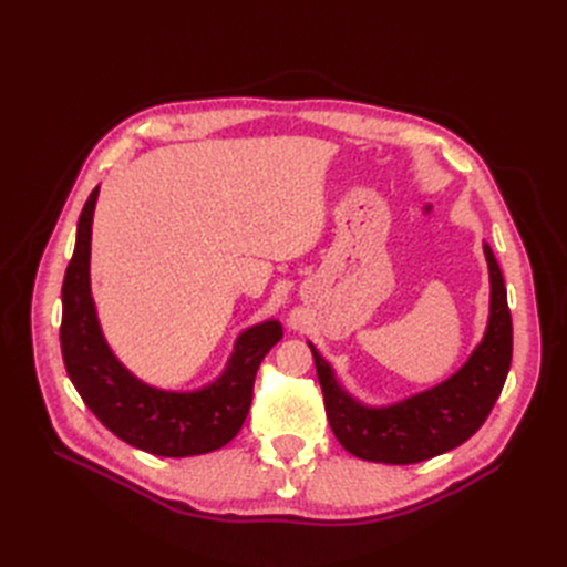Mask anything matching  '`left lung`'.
Returning <instances> with one entry per match:
<instances>
[{"mask_svg":"<svg viewBox=\"0 0 567 567\" xmlns=\"http://www.w3.org/2000/svg\"><path fill=\"white\" fill-rule=\"evenodd\" d=\"M483 250L489 268L485 336L466 363L432 389L393 404H363L344 391L331 363L308 342L326 415L344 451L368 462L415 464L457 449L487 421L511 370L513 319L498 261L487 244H483Z\"/></svg>","mask_w":567,"mask_h":567,"instance_id":"8db88e82","label":"left lung"}]
</instances>
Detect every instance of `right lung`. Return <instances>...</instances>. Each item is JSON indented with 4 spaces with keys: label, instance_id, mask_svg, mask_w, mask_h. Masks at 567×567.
I'll return each instance as SVG.
<instances>
[{
    "label": "right lung",
    "instance_id": "obj_1",
    "mask_svg": "<svg viewBox=\"0 0 567 567\" xmlns=\"http://www.w3.org/2000/svg\"><path fill=\"white\" fill-rule=\"evenodd\" d=\"M99 186L89 195L62 287V355L84 404L122 441L161 457H190L223 449L241 430L259 363L282 338L266 319L238 333L225 370L197 391H165L137 379L110 349L89 278Z\"/></svg>",
    "mask_w": 567,
    "mask_h": 567
}]
</instances>
